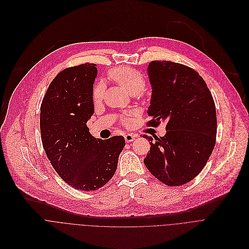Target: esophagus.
Returning a JSON list of instances; mask_svg holds the SVG:
<instances>
[{
    "instance_id": "1",
    "label": "esophagus",
    "mask_w": 249,
    "mask_h": 249,
    "mask_svg": "<svg viewBox=\"0 0 249 249\" xmlns=\"http://www.w3.org/2000/svg\"><path fill=\"white\" fill-rule=\"evenodd\" d=\"M136 135L132 134V133H127V134H124V139L126 142H132L134 139H135Z\"/></svg>"
}]
</instances>
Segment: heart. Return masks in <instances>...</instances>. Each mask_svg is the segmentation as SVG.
<instances>
[{"instance_id": "b5f03b06", "label": "heart", "mask_w": 249, "mask_h": 249, "mask_svg": "<svg viewBox=\"0 0 249 249\" xmlns=\"http://www.w3.org/2000/svg\"><path fill=\"white\" fill-rule=\"evenodd\" d=\"M109 76L118 84L124 87L131 95H139L143 93L146 87V81L141 72L128 67H119L109 71ZM105 93V83L98 81L92 90L94 101H99Z\"/></svg>"}]
</instances>
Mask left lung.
<instances>
[{
	"mask_svg": "<svg viewBox=\"0 0 249 249\" xmlns=\"http://www.w3.org/2000/svg\"><path fill=\"white\" fill-rule=\"evenodd\" d=\"M152 87L148 125L166 124L164 136L142 135L150 142L143 160L161 182L178 186L199 174L216 143L217 116L212 94L196 71L170 61L147 68Z\"/></svg>",
	"mask_w": 249,
	"mask_h": 249,
	"instance_id": "obj_1",
	"label": "left lung"
}]
</instances>
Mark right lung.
Masks as SVG:
<instances>
[{
	"instance_id": "obj_1",
	"label": "right lung",
	"mask_w": 249,
	"mask_h": 249,
	"mask_svg": "<svg viewBox=\"0 0 249 249\" xmlns=\"http://www.w3.org/2000/svg\"><path fill=\"white\" fill-rule=\"evenodd\" d=\"M95 64L62 71L50 83L40 108L43 148L58 175L78 190L104 186L115 175L125 145L122 135L95 138L87 121L94 114Z\"/></svg>"
}]
</instances>
